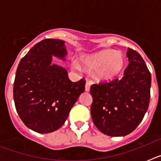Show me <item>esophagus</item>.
<instances>
[{"mask_svg":"<svg viewBox=\"0 0 161 161\" xmlns=\"http://www.w3.org/2000/svg\"><path fill=\"white\" fill-rule=\"evenodd\" d=\"M85 89L86 92H89L90 90V82L87 81L86 84H85Z\"/></svg>","mask_w":161,"mask_h":161,"instance_id":"1","label":"esophagus"}]
</instances>
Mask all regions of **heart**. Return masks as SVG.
Instances as JSON below:
<instances>
[{"label":"heart","mask_w":161,"mask_h":161,"mask_svg":"<svg viewBox=\"0 0 161 161\" xmlns=\"http://www.w3.org/2000/svg\"><path fill=\"white\" fill-rule=\"evenodd\" d=\"M80 65L87 71H93V77L97 81L108 82L117 79L124 71V55L114 50H102L80 57Z\"/></svg>","instance_id":"heart-1"}]
</instances>
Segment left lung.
Here are the masks:
<instances>
[{"instance_id":"left-lung-1","label":"left lung","mask_w":161,"mask_h":161,"mask_svg":"<svg viewBox=\"0 0 161 161\" xmlns=\"http://www.w3.org/2000/svg\"><path fill=\"white\" fill-rule=\"evenodd\" d=\"M129 64L121 80L93 85L91 116L97 128L113 137L125 136L139 126L148 109L152 76L142 56L128 48Z\"/></svg>"}]
</instances>
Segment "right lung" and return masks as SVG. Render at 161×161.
<instances>
[{"label": "right lung", "mask_w": 161, "mask_h": 161, "mask_svg": "<svg viewBox=\"0 0 161 161\" xmlns=\"http://www.w3.org/2000/svg\"><path fill=\"white\" fill-rule=\"evenodd\" d=\"M65 42L47 38L21 59L14 83V100L20 119L38 133H51L63 126L71 109L85 91L83 79L72 82L52 56L65 60Z\"/></svg>", "instance_id": "right-lung-1"}]
</instances>
